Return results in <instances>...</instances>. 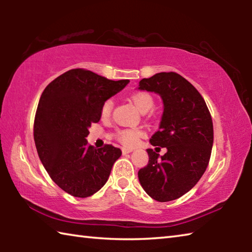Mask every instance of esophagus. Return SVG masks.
<instances>
[{
  "instance_id": "34e87169",
  "label": "esophagus",
  "mask_w": 252,
  "mask_h": 252,
  "mask_svg": "<svg viewBox=\"0 0 252 252\" xmlns=\"http://www.w3.org/2000/svg\"><path fill=\"white\" fill-rule=\"evenodd\" d=\"M132 151H133V149H132V148H122L123 155H126V153H130Z\"/></svg>"
}]
</instances>
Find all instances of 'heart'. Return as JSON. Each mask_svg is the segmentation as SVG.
<instances>
[{
	"instance_id": "b5f03b06",
	"label": "heart",
	"mask_w": 252,
	"mask_h": 252,
	"mask_svg": "<svg viewBox=\"0 0 252 252\" xmlns=\"http://www.w3.org/2000/svg\"><path fill=\"white\" fill-rule=\"evenodd\" d=\"M132 102L138 108V110L144 112L152 108L153 97L148 92H136L132 95ZM113 109V101L109 99L106 100L101 108V117L102 119H108L111 116ZM146 134L144 131L140 127H126V129H118L114 133V136L119 142H121L126 147H133L139 142V140Z\"/></svg>"
}]
</instances>
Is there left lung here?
<instances>
[{"instance_id": "left-lung-1", "label": "left lung", "mask_w": 252, "mask_h": 252, "mask_svg": "<svg viewBox=\"0 0 252 252\" xmlns=\"http://www.w3.org/2000/svg\"><path fill=\"white\" fill-rule=\"evenodd\" d=\"M139 89L163 101L159 131L150 143L167 148L162 157L148 149L149 162L139 170V181L152 199L171 201L192 189L206 171L213 144L211 114L197 89L176 72L142 79Z\"/></svg>"}]
</instances>
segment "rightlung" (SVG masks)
Returning <instances> with one entry per match:
<instances>
[{
	"label": "right lung",
	"mask_w": 252,
	"mask_h": 252,
	"mask_svg": "<svg viewBox=\"0 0 252 252\" xmlns=\"http://www.w3.org/2000/svg\"><path fill=\"white\" fill-rule=\"evenodd\" d=\"M129 80L112 81L92 71L72 69L44 89L34 119V142L51 179L73 197L87 198L108 181L121 150L89 146V127L101 108Z\"/></svg>",
	"instance_id": "add662e5"
}]
</instances>
